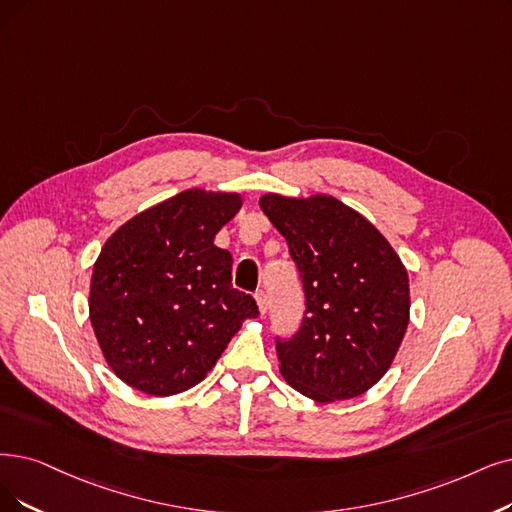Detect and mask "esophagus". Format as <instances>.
Masks as SVG:
<instances>
[{
	"label": "esophagus",
	"mask_w": 512,
	"mask_h": 512,
	"mask_svg": "<svg viewBox=\"0 0 512 512\" xmlns=\"http://www.w3.org/2000/svg\"><path fill=\"white\" fill-rule=\"evenodd\" d=\"M256 302H258V311H260V315H264L269 311V298H267V294H264L262 290H258L256 292Z\"/></svg>",
	"instance_id": "1"
}]
</instances>
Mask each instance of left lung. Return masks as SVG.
Segmentation results:
<instances>
[{
	"label": "left lung",
	"mask_w": 512,
	"mask_h": 512,
	"mask_svg": "<svg viewBox=\"0 0 512 512\" xmlns=\"http://www.w3.org/2000/svg\"><path fill=\"white\" fill-rule=\"evenodd\" d=\"M260 208L285 237L306 311L277 338L279 370L317 403L353 399L391 367L410 323V279L374 224L332 195L267 193Z\"/></svg>",
	"instance_id": "obj_1"
}]
</instances>
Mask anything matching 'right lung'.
<instances>
[{"label": "right lung", "mask_w": 512, "mask_h": 512, "mask_svg": "<svg viewBox=\"0 0 512 512\" xmlns=\"http://www.w3.org/2000/svg\"><path fill=\"white\" fill-rule=\"evenodd\" d=\"M241 195L182 191L107 239L90 281V321L119 380L168 397L199 384L256 300L233 288V256L214 237Z\"/></svg>", "instance_id": "right-lung-1"}]
</instances>
